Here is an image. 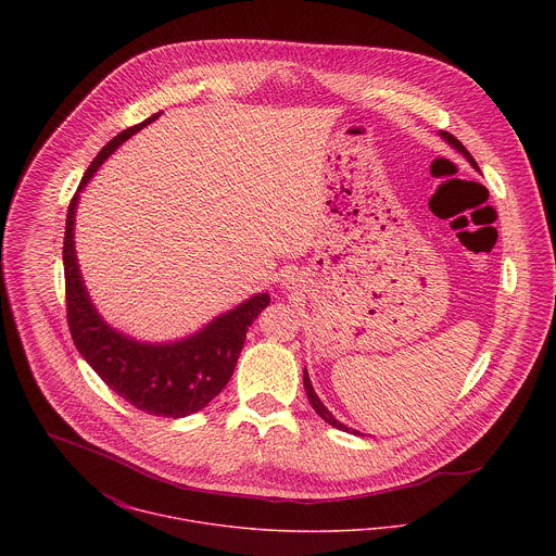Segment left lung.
Masks as SVG:
<instances>
[{
    "label": "left lung",
    "mask_w": 556,
    "mask_h": 556,
    "mask_svg": "<svg viewBox=\"0 0 556 556\" xmlns=\"http://www.w3.org/2000/svg\"><path fill=\"white\" fill-rule=\"evenodd\" d=\"M439 135H441V139H443L445 143H450L456 152H460L465 159L469 160V164L479 170V166H477V162L473 160V156L467 152V148H465V146H463L454 135H450V132H445V130H441ZM304 388H306V394H308V400H311L313 408L317 410V415H320L329 426H333V428H338V430H344V432H351V434H359V430H353V428L344 426L342 421H338V419L327 410V406L320 402V397L317 396V392H315V388H313V383H311V377H308V370H306V368H304Z\"/></svg>",
    "instance_id": "obj_1"
}]
</instances>
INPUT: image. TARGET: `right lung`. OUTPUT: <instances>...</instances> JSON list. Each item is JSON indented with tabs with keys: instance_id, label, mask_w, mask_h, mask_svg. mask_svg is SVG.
<instances>
[{
	"instance_id": "obj_1",
	"label": "right lung",
	"mask_w": 556,
	"mask_h": 556,
	"mask_svg": "<svg viewBox=\"0 0 556 556\" xmlns=\"http://www.w3.org/2000/svg\"><path fill=\"white\" fill-rule=\"evenodd\" d=\"M160 113L113 137L87 166L77 194L68 205L64 236V276L68 327L83 359L117 394L160 417H186L201 410L231 381L248 327L269 306L267 293H256L236 308L212 318L199 331L170 340L143 342L111 327L96 311L80 276L75 250V216L80 192L124 141L159 119Z\"/></svg>"
}]
</instances>
